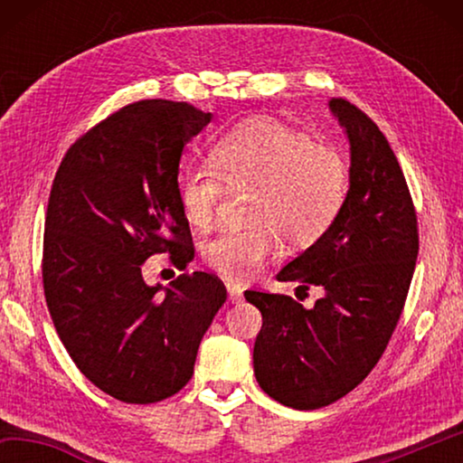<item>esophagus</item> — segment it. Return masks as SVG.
<instances>
[{"label": "esophagus", "instance_id": "esophagus-1", "mask_svg": "<svg viewBox=\"0 0 463 463\" xmlns=\"http://www.w3.org/2000/svg\"><path fill=\"white\" fill-rule=\"evenodd\" d=\"M226 292H229V302L231 304H239L242 300V289L241 286L232 284V281H226Z\"/></svg>", "mask_w": 463, "mask_h": 463}]
</instances>
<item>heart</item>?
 I'll return each mask as SVG.
<instances>
[{
  "label": "heart",
  "mask_w": 463,
  "mask_h": 463,
  "mask_svg": "<svg viewBox=\"0 0 463 463\" xmlns=\"http://www.w3.org/2000/svg\"><path fill=\"white\" fill-rule=\"evenodd\" d=\"M247 194V229L221 232L203 260L226 278L255 279L278 253V232L308 245L331 229L349 192V171L331 146L269 120H249L218 138L213 163L185 165L177 194L195 229L214 222L226 192Z\"/></svg>",
  "instance_id": "obj_1"
}]
</instances>
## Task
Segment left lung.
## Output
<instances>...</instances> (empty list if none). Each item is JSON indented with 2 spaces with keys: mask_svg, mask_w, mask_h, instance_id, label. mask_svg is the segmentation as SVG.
<instances>
[{
  "mask_svg": "<svg viewBox=\"0 0 463 463\" xmlns=\"http://www.w3.org/2000/svg\"><path fill=\"white\" fill-rule=\"evenodd\" d=\"M328 109L349 143V192L323 237L278 281L323 289L312 308L284 294L247 289L261 310L253 370L273 401L315 411L339 401L378 364L404 308L419 255L409 185L380 128L345 99Z\"/></svg>",
  "mask_w": 463,
  "mask_h": 463,
  "instance_id": "left-lung-1",
  "label": "left lung"
}]
</instances>
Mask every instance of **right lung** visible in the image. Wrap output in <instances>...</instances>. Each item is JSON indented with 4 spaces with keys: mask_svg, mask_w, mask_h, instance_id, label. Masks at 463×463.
<instances>
[{
    "mask_svg": "<svg viewBox=\"0 0 463 463\" xmlns=\"http://www.w3.org/2000/svg\"><path fill=\"white\" fill-rule=\"evenodd\" d=\"M210 118L185 101H137L77 140L54 175L46 307L80 372L116 401L177 394L226 300L210 273H182L167 288L140 273L155 253H169L179 269L194 260L177 175L184 146Z\"/></svg>",
    "mask_w": 463,
    "mask_h": 463,
    "instance_id": "obj_1",
    "label": "right lung"
}]
</instances>
